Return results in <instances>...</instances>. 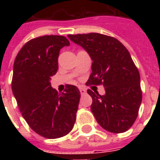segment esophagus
Here are the masks:
<instances>
[{
	"mask_svg": "<svg viewBox=\"0 0 160 160\" xmlns=\"http://www.w3.org/2000/svg\"><path fill=\"white\" fill-rule=\"evenodd\" d=\"M80 92L81 95H84V94L86 93V90H85L84 88H80Z\"/></svg>",
	"mask_w": 160,
	"mask_h": 160,
	"instance_id": "34e87169",
	"label": "esophagus"
}]
</instances>
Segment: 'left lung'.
<instances>
[{"instance_id": "obj_1", "label": "left lung", "mask_w": 160, "mask_h": 160, "mask_svg": "<svg viewBox=\"0 0 160 160\" xmlns=\"http://www.w3.org/2000/svg\"><path fill=\"white\" fill-rule=\"evenodd\" d=\"M93 60L87 84L105 87V94L88 90L92 98L90 106L103 129L123 133L135 121L142 101L140 75L125 46L114 37L99 33L69 35Z\"/></svg>"}]
</instances>
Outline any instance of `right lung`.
I'll list each match as a JSON object with an SVG mask.
<instances>
[{"label":"right lung","instance_id":"obj_1","mask_svg":"<svg viewBox=\"0 0 160 160\" xmlns=\"http://www.w3.org/2000/svg\"><path fill=\"white\" fill-rule=\"evenodd\" d=\"M69 46L65 36H40L25 44L14 62L11 88L20 111L29 126L47 139L65 136L75 122L79 89L67 85L59 94L51 85L60 49Z\"/></svg>","mask_w":160,"mask_h":160}]
</instances>
